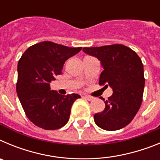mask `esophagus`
I'll use <instances>...</instances> for the list:
<instances>
[{
  "instance_id": "esophagus-1",
  "label": "esophagus",
  "mask_w": 160,
  "mask_h": 160,
  "mask_svg": "<svg viewBox=\"0 0 160 160\" xmlns=\"http://www.w3.org/2000/svg\"><path fill=\"white\" fill-rule=\"evenodd\" d=\"M83 98H84L85 99L88 100V101H92V100H94V98L91 97V96H89V95H85Z\"/></svg>"
}]
</instances>
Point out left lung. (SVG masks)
<instances>
[{"label":"left lung","instance_id":"1","mask_svg":"<svg viewBox=\"0 0 160 160\" xmlns=\"http://www.w3.org/2000/svg\"><path fill=\"white\" fill-rule=\"evenodd\" d=\"M83 51L101 61L103 71L99 85L112 88L108 99L100 98L105 109L94 115L96 125L106 131H116L130 123L142 101L143 65L134 50L121 44L100 47H84Z\"/></svg>","mask_w":160,"mask_h":160}]
</instances>
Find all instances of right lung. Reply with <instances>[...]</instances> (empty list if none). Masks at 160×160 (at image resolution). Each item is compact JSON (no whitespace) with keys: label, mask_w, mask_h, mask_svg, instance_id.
<instances>
[{"label":"right lung","mask_w":160,"mask_h":160,"mask_svg":"<svg viewBox=\"0 0 160 160\" xmlns=\"http://www.w3.org/2000/svg\"><path fill=\"white\" fill-rule=\"evenodd\" d=\"M81 49L46 41L28 48L20 58L17 93L27 118L38 128L57 130L67 123L73 102L81 96L59 94L50 90V82Z\"/></svg>","instance_id":"1"}]
</instances>
